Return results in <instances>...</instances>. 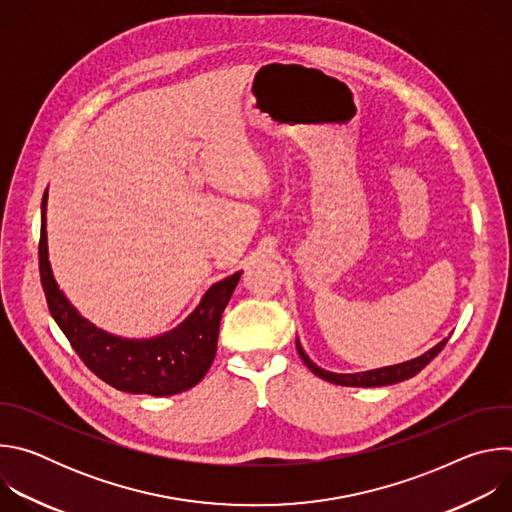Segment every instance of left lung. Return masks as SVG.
I'll return each instance as SVG.
<instances>
[{"instance_id": "obj_1", "label": "left lung", "mask_w": 512, "mask_h": 512, "mask_svg": "<svg viewBox=\"0 0 512 512\" xmlns=\"http://www.w3.org/2000/svg\"><path fill=\"white\" fill-rule=\"evenodd\" d=\"M448 338H444L442 342H437L433 348H429L427 352H423L417 358H411V360H405V362H399V364H391V367L364 371V373H330V371L318 367V364L306 354V350L300 344V338H296V346H298V352H300L302 360L306 362V367L316 377H320L328 383L342 385V387H387V385H395V383H401V381H407V379L415 377L425 367V364H429V360H433L437 354L442 352Z\"/></svg>"}]
</instances>
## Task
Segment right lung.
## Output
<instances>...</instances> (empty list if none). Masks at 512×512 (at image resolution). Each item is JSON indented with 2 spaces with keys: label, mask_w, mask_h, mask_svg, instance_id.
<instances>
[{
  "label": "right lung",
  "mask_w": 512,
  "mask_h": 512,
  "mask_svg": "<svg viewBox=\"0 0 512 512\" xmlns=\"http://www.w3.org/2000/svg\"><path fill=\"white\" fill-rule=\"evenodd\" d=\"M46 204L48 190L42 198L40 279L54 322L81 360L101 381L123 393L170 397L198 385L214 360L221 316L243 271L210 285L176 328L152 338L115 336L81 316L58 287L48 261Z\"/></svg>",
  "instance_id": "1"
}]
</instances>
